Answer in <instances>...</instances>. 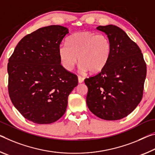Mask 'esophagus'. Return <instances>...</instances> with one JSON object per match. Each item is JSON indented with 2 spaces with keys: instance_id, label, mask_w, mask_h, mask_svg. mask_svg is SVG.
Instances as JSON below:
<instances>
[{
  "instance_id": "esophagus-1",
  "label": "esophagus",
  "mask_w": 155,
  "mask_h": 155,
  "mask_svg": "<svg viewBox=\"0 0 155 155\" xmlns=\"http://www.w3.org/2000/svg\"><path fill=\"white\" fill-rule=\"evenodd\" d=\"M78 82L79 83H82L84 82V78L81 76H78Z\"/></svg>"
}]
</instances>
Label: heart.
Wrapping results in <instances>:
<instances>
[{
	"mask_svg": "<svg viewBox=\"0 0 155 155\" xmlns=\"http://www.w3.org/2000/svg\"><path fill=\"white\" fill-rule=\"evenodd\" d=\"M111 53V43L107 35L92 31L75 33L67 39V44L58 48L61 64L67 71L80 63V69L91 73L101 71L107 64Z\"/></svg>",
	"mask_w": 155,
	"mask_h": 155,
	"instance_id": "b5f03b06",
	"label": "heart"
}]
</instances>
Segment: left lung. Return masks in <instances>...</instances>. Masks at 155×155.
<instances>
[{
  "instance_id": "8db88e82",
  "label": "left lung",
  "mask_w": 155,
  "mask_h": 155,
  "mask_svg": "<svg viewBox=\"0 0 155 155\" xmlns=\"http://www.w3.org/2000/svg\"><path fill=\"white\" fill-rule=\"evenodd\" d=\"M97 29L107 35L111 53L104 68L84 80L87 104L98 117L118 120L133 112L141 101L146 64L138 45L120 27L109 25Z\"/></svg>"
}]
</instances>
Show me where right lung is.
<instances>
[{"mask_svg":"<svg viewBox=\"0 0 155 155\" xmlns=\"http://www.w3.org/2000/svg\"><path fill=\"white\" fill-rule=\"evenodd\" d=\"M67 28L50 25L27 34L9 59L8 91L14 106L29 121L55 122L67 109L77 75L60 64L58 48Z\"/></svg>","mask_w":155,"mask_h":155,"instance_id":"right-lung-1","label":"right lung"}]
</instances>
